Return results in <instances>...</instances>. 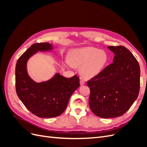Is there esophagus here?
I'll return each instance as SVG.
<instances>
[{
  "mask_svg": "<svg viewBox=\"0 0 147 147\" xmlns=\"http://www.w3.org/2000/svg\"><path fill=\"white\" fill-rule=\"evenodd\" d=\"M85 80H83V79H82L81 80H80V84L81 85H83V84H85Z\"/></svg>",
  "mask_w": 147,
  "mask_h": 147,
  "instance_id": "1",
  "label": "esophagus"
}]
</instances>
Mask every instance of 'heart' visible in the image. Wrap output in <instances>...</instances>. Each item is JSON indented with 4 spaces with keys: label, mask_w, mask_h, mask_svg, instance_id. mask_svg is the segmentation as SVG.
I'll return each instance as SVG.
<instances>
[{
    "label": "heart",
    "mask_w": 147,
    "mask_h": 147,
    "mask_svg": "<svg viewBox=\"0 0 147 147\" xmlns=\"http://www.w3.org/2000/svg\"><path fill=\"white\" fill-rule=\"evenodd\" d=\"M70 66L81 67L80 73L86 78L98 75L107 65L109 56L105 51L94 47L75 49L70 57Z\"/></svg>",
    "instance_id": "obj_1"
}]
</instances>
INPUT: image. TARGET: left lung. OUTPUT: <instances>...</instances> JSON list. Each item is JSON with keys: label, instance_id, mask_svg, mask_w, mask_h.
<instances>
[{"label": "left lung", "instance_id": "8db88e82", "mask_svg": "<svg viewBox=\"0 0 147 147\" xmlns=\"http://www.w3.org/2000/svg\"><path fill=\"white\" fill-rule=\"evenodd\" d=\"M114 53L113 63L87 82L92 112L104 118L125 113L139 93L140 69L131 51L123 46L108 47Z\"/></svg>", "mask_w": 147, "mask_h": 147}]
</instances>
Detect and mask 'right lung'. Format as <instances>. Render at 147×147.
Masks as SVG:
<instances>
[{"label":"right lung","instance_id":"add662e5","mask_svg":"<svg viewBox=\"0 0 147 147\" xmlns=\"http://www.w3.org/2000/svg\"><path fill=\"white\" fill-rule=\"evenodd\" d=\"M49 43H34L17 61L15 69L16 94L31 113L40 118H53L63 113L70 97L80 86L77 75L65 78L57 73L47 82L36 83L28 74L27 63L38 51L53 50Z\"/></svg>","mask_w":147,"mask_h":147}]
</instances>
